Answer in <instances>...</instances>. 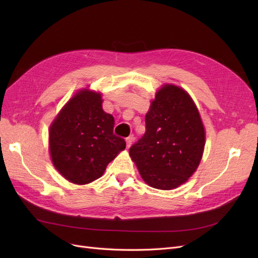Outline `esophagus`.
<instances>
[{
    "mask_svg": "<svg viewBox=\"0 0 258 258\" xmlns=\"http://www.w3.org/2000/svg\"><path fill=\"white\" fill-rule=\"evenodd\" d=\"M132 142H134V137H128V138L126 139V143H127V147H128V148L131 146Z\"/></svg>",
    "mask_w": 258,
    "mask_h": 258,
    "instance_id": "1",
    "label": "esophagus"
}]
</instances>
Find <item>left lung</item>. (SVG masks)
<instances>
[{
	"label": "left lung",
	"mask_w": 258,
	"mask_h": 258,
	"mask_svg": "<svg viewBox=\"0 0 258 258\" xmlns=\"http://www.w3.org/2000/svg\"><path fill=\"white\" fill-rule=\"evenodd\" d=\"M145 124L130 157L148 185L176 188L192 175L204 154L206 132L197 106L184 89L167 84L156 93Z\"/></svg>",
	"instance_id": "1"
}]
</instances>
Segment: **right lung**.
Returning <instances> with one entry per match:
<instances>
[{
	"label": "right lung",
	"instance_id": "add662e5",
	"mask_svg": "<svg viewBox=\"0 0 258 258\" xmlns=\"http://www.w3.org/2000/svg\"><path fill=\"white\" fill-rule=\"evenodd\" d=\"M114 117L102 108L101 93L81 90L63 106L49 129V151L54 168L68 181L88 184L126 148L113 132Z\"/></svg>",
	"mask_w": 258,
	"mask_h": 258
}]
</instances>
